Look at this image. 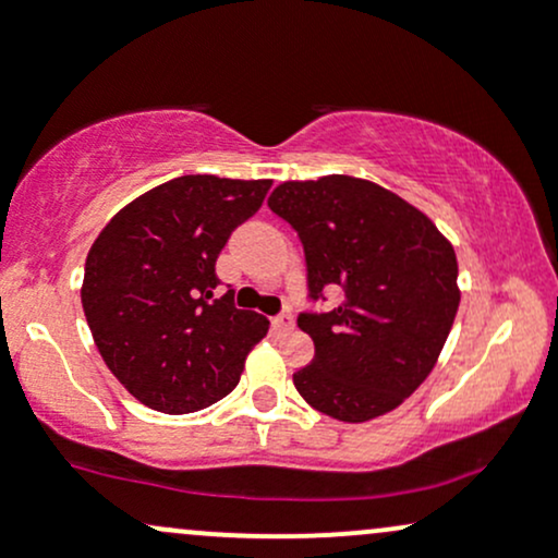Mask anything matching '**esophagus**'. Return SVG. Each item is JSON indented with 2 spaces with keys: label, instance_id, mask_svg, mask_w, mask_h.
<instances>
[{
  "label": "esophagus",
  "instance_id": "obj_1",
  "mask_svg": "<svg viewBox=\"0 0 558 558\" xmlns=\"http://www.w3.org/2000/svg\"><path fill=\"white\" fill-rule=\"evenodd\" d=\"M272 325H275V330H280V332L293 330V315L291 312H280V315L272 319Z\"/></svg>",
  "mask_w": 558,
  "mask_h": 558
}]
</instances>
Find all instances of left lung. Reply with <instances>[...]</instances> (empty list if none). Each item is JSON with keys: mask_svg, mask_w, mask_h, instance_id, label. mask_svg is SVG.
I'll return each mask as SVG.
<instances>
[{"mask_svg": "<svg viewBox=\"0 0 558 558\" xmlns=\"http://www.w3.org/2000/svg\"><path fill=\"white\" fill-rule=\"evenodd\" d=\"M299 233L310 299L341 288L330 312H301L315 360L293 373L310 407L341 422L396 409L438 362L459 310L457 254L417 207L351 175L286 181L267 198Z\"/></svg>", "mask_w": 558, "mask_h": 558, "instance_id": "1", "label": "left lung"}]
</instances>
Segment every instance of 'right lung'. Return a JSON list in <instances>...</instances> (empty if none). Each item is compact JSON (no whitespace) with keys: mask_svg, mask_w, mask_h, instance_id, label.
<instances>
[{"mask_svg":"<svg viewBox=\"0 0 558 558\" xmlns=\"http://www.w3.org/2000/svg\"><path fill=\"white\" fill-rule=\"evenodd\" d=\"M272 181L181 175L133 198L86 257L81 301L112 375L144 407L189 414L239 386L267 317L217 299L215 262Z\"/></svg>","mask_w":558,"mask_h":558,"instance_id":"obj_1","label":"right lung"}]
</instances>
